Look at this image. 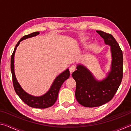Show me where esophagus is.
Returning <instances> with one entry per match:
<instances>
[{"mask_svg":"<svg viewBox=\"0 0 131 131\" xmlns=\"http://www.w3.org/2000/svg\"><path fill=\"white\" fill-rule=\"evenodd\" d=\"M75 70H76V66H74V65H72L69 68V70H70V73H72Z\"/></svg>","mask_w":131,"mask_h":131,"instance_id":"34e87169","label":"esophagus"}]
</instances>
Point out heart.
I'll use <instances>...</instances> for the list:
<instances>
[{
    "instance_id": "1",
    "label": "heart",
    "mask_w": 131,
    "mask_h": 131,
    "mask_svg": "<svg viewBox=\"0 0 131 131\" xmlns=\"http://www.w3.org/2000/svg\"><path fill=\"white\" fill-rule=\"evenodd\" d=\"M88 39V37L87 36L81 37V38L80 39V42L81 43H85V42L87 41Z\"/></svg>"
}]
</instances>
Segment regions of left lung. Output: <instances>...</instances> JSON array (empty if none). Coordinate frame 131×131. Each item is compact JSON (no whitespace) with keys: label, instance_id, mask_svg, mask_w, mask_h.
<instances>
[{"label":"left lung","instance_id":"8db88e82","mask_svg":"<svg viewBox=\"0 0 131 131\" xmlns=\"http://www.w3.org/2000/svg\"><path fill=\"white\" fill-rule=\"evenodd\" d=\"M96 32L110 47L112 57L110 70L101 80L97 79L83 64L77 65L72 76L76 82L75 96L77 102L87 107L100 106L109 102L116 94L123 79V52L112 35L101 30Z\"/></svg>","mask_w":131,"mask_h":131}]
</instances>
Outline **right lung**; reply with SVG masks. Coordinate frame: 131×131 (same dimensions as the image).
<instances>
[{"instance_id": "obj_1", "label": "right lung", "mask_w": 131, "mask_h": 131, "mask_svg": "<svg viewBox=\"0 0 131 131\" xmlns=\"http://www.w3.org/2000/svg\"><path fill=\"white\" fill-rule=\"evenodd\" d=\"M40 34L39 32H33L25 36H23L18 42L15 46L14 51L11 58V72H12L13 83L15 91L18 96L20 97L21 99L26 105L31 107L38 108H45L51 107L55 103L58 98L59 91L60 90L61 85L63 82L67 80L70 76V72L69 69H66L65 70L61 73L56 78L54 79V81L51 85L47 92L40 96H35L30 95L26 92L24 90L16 78L14 71V55L17 48L19 46L21 41L27 39L30 37L36 36Z\"/></svg>"}]
</instances>
